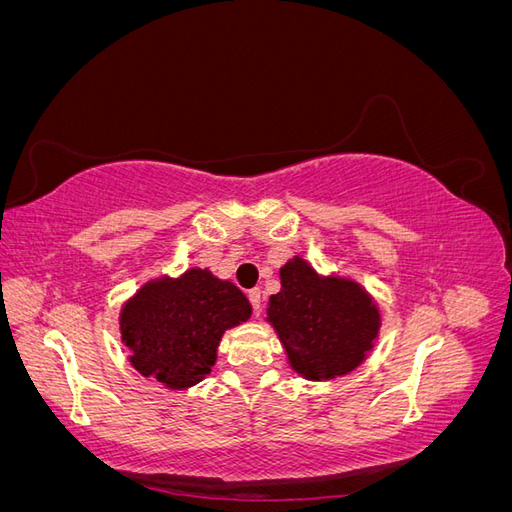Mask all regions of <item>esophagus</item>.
<instances>
[{"label":"esophagus","instance_id":"1","mask_svg":"<svg viewBox=\"0 0 512 512\" xmlns=\"http://www.w3.org/2000/svg\"><path fill=\"white\" fill-rule=\"evenodd\" d=\"M247 297H250V303H252V307H254V314L258 316L260 305H262V290H260V288H252L250 292H247Z\"/></svg>","mask_w":512,"mask_h":512}]
</instances>
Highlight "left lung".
<instances>
[{"instance_id":"obj_1","label":"left lung","mask_w":512,"mask_h":512,"mask_svg":"<svg viewBox=\"0 0 512 512\" xmlns=\"http://www.w3.org/2000/svg\"><path fill=\"white\" fill-rule=\"evenodd\" d=\"M280 280L267 322L290 367L307 380H331L359 367L380 331L378 305L367 290L346 277H322L299 256L280 269Z\"/></svg>"}]
</instances>
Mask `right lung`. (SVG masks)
Segmentation results:
<instances>
[{
  "mask_svg": "<svg viewBox=\"0 0 512 512\" xmlns=\"http://www.w3.org/2000/svg\"><path fill=\"white\" fill-rule=\"evenodd\" d=\"M250 316L252 305L235 284L209 269H188L147 282L121 307L119 329L138 374L181 391L211 374L224 331Z\"/></svg>",
  "mask_w": 512,
  "mask_h": 512,
  "instance_id": "1",
  "label": "right lung"
}]
</instances>
